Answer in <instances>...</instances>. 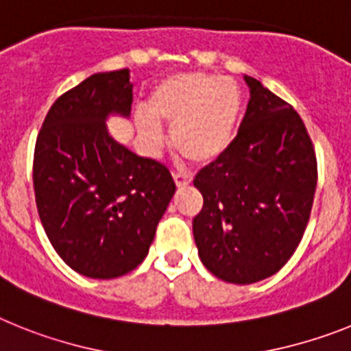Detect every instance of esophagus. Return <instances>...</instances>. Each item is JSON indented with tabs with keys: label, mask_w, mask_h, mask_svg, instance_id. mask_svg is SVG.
Masks as SVG:
<instances>
[{
	"label": "esophagus",
	"mask_w": 351,
	"mask_h": 351,
	"mask_svg": "<svg viewBox=\"0 0 351 351\" xmlns=\"http://www.w3.org/2000/svg\"><path fill=\"white\" fill-rule=\"evenodd\" d=\"M173 178H175V184L178 185V187H182V185H189L191 182H193V176L189 175V173H175Z\"/></svg>",
	"instance_id": "esophagus-1"
}]
</instances>
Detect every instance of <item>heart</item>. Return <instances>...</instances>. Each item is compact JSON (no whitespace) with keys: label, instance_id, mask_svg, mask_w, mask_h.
<instances>
[{"label":"heart","instance_id":"b5f03b06","mask_svg":"<svg viewBox=\"0 0 351 351\" xmlns=\"http://www.w3.org/2000/svg\"><path fill=\"white\" fill-rule=\"evenodd\" d=\"M240 114V90L228 77L182 72L162 79L148 97V109L136 111V127L150 152L162 145L160 121L173 125L176 150L206 164L228 150Z\"/></svg>","mask_w":351,"mask_h":351}]
</instances>
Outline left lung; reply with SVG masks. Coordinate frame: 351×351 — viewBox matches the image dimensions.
<instances>
[{"mask_svg":"<svg viewBox=\"0 0 351 351\" xmlns=\"http://www.w3.org/2000/svg\"><path fill=\"white\" fill-rule=\"evenodd\" d=\"M243 79L251 99L239 134L194 180L203 194L193 221L199 258L234 285L285 267L304 237L318 182L315 146L293 106Z\"/></svg>","mask_w":351,"mask_h":351,"instance_id":"obj_1","label":"left lung"}]
</instances>
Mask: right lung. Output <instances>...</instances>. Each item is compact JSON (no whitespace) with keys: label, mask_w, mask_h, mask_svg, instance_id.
<instances>
[{"label":"right lung","mask_w":351,"mask_h":351,"mask_svg":"<svg viewBox=\"0 0 351 351\" xmlns=\"http://www.w3.org/2000/svg\"><path fill=\"white\" fill-rule=\"evenodd\" d=\"M129 79V69L100 72L65 91L35 143L33 187L45 234L72 270L93 279L125 276L145 260L176 189L164 164L108 134L111 112L130 114Z\"/></svg>","instance_id":"right-lung-1"}]
</instances>
